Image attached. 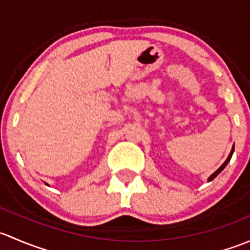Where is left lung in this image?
Returning <instances> with one entry per match:
<instances>
[{"mask_svg": "<svg viewBox=\"0 0 250 250\" xmlns=\"http://www.w3.org/2000/svg\"><path fill=\"white\" fill-rule=\"evenodd\" d=\"M233 151H235V144H233L232 149H231L230 154H229V156H228V159H226V160H225V163H224L223 165H221V166L219 167V168H218V169H217V171H215V172H214V173H212V174H210V176H209V177H208V182H212V181H213V179H214V178H215V177H217V176H218V174H219V173H220V172H221V171H223V169H224V168H225V167H226V165H228L229 163H230L231 158H232V154H233Z\"/></svg>", "mask_w": 250, "mask_h": 250, "instance_id": "left-lung-1", "label": "left lung"}]
</instances>
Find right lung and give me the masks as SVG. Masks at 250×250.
<instances>
[{
  "label": "right lung",
  "mask_w": 250,
  "mask_h": 250,
  "mask_svg": "<svg viewBox=\"0 0 250 250\" xmlns=\"http://www.w3.org/2000/svg\"><path fill=\"white\" fill-rule=\"evenodd\" d=\"M45 184H47V183H45ZM47 185H48V184H47Z\"/></svg>",
  "instance_id": "obj_1"
}]
</instances>
